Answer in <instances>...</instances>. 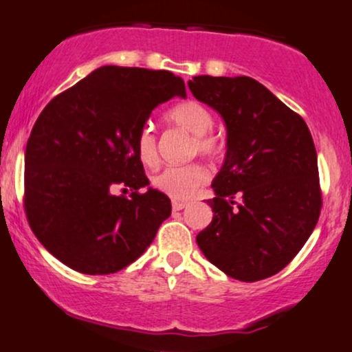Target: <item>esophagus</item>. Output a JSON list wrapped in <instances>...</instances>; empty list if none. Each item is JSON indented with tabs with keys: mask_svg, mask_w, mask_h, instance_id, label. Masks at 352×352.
Segmentation results:
<instances>
[{
	"mask_svg": "<svg viewBox=\"0 0 352 352\" xmlns=\"http://www.w3.org/2000/svg\"><path fill=\"white\" fill-rule=\"evenodd\" d=\"M185 207H187V204H185V201H177V200L172 201L173 212H179V210H184Z\"/></svg>",
	"mask_w": 352,
	"mask_h": 352,
	"instance_id": "1",
	"label": "esophagus"
}]
</instances>
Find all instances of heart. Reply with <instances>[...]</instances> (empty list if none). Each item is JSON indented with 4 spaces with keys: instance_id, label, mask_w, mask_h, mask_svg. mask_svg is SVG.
Listing matches in <instances>:
<instances>
[{
    "instance_id": "b5f03b06",
    "label": "heart",
    "mask_w": 352,
    "mask_h": 352,
    "mask_svg": "<svg viewBox=\"0 0 352 352\" xmlns=\"http://www.w3.org/2000/svg\"><path fill=\"white\" fill-rule=\"evenodd\" d=\"M168 122L184 129L193 135L192 152L215 159L220 155L221 145L215 135L210 134L213 127V116L204 104L187 100L175 106L167 114ZM135 148L140 162L145 165L157 160V135L151 125H144L135 137ZM208 180V172L204 165L188 164L180 167H164L152 177L153 188L177 200H188L199 192Z\"/></svg>"
}]
</instances>
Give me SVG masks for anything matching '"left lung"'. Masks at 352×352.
<instances>
[{
    "mask_svg": "<svg viewBox=\"0 0 352 352\" xmlns=\"http://www.w3.org/2000/svg\"><path fill=\"white\" fill-rule=\"evenodd\" d=\"M188 87L227 125V155L208 200L213 220L197 243L210 263L235 280L273 276L296 256L321 213L308 125L246 76H195Z\"/></svg>",
    "mask_w": 352,
    "mask_h": 352,
    "instance_id": "left-lung-1",
    "label": "left lung"
}]
</instances>
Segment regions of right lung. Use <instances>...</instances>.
Instances as JSON below:
<instances>
[{"label": "right lung", "mask_w": 352, "mask_h": 352, "mask_svg": "<svg viewBox=\"0 0 352 352\" xmlns=\"http://www.w3.org/2000/svg\"><path fill=\"white\" fill-rule=\"evenodd\" d=\"M185 84L168 71L102 66L60 92L36 120L24 155V212L44 248L76 272L134 263L172 213L147 187L135 137ZM117 188L131 195L116 196Z\"/></svg>", "instance_id": "obj_1"}]
</instances>
